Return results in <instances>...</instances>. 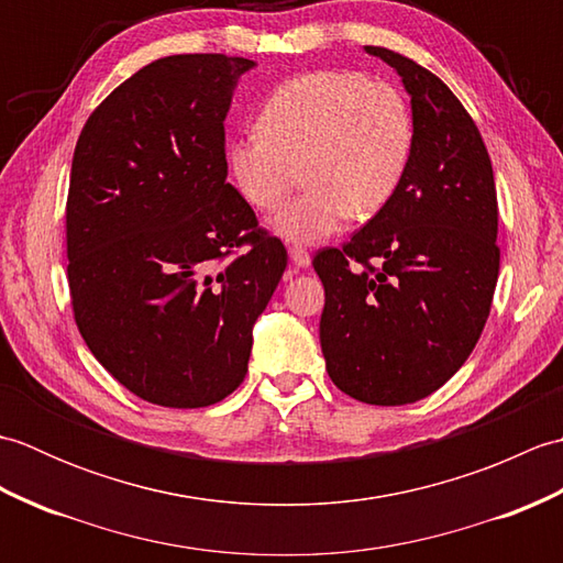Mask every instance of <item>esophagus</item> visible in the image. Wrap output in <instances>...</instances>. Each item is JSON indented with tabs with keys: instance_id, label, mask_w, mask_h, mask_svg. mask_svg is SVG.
<instances>
[{
	"instance_id": "34e87169",
	"label": "esophagus",
	"mask_w": 563,
	"mask_h": 563,
	"mask_svg": "<svg viewBox=\"0 0 563 563\" xmlns=\"http://www.w3.org/2000/svg\"><path fill=\"white\" fill-rule=\"evenodd\" d=\"M290 258L297 268H307L309 263H312V256H309V251L302 246H290Z\"/></svg>"
}]
</instances>
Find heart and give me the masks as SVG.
Returning <instances> with one entry per match:
<instances>
[{
  "label": "heart",
  "instance_id": "b5f03b06",
  "mask_svg": "<svg viewBox=\"0 0 563 563\" xmlns=\"http://www.w3.org/2000/svg\"><path fill=\"white\" fill-rule=\"evenodd\" d=\"M256 128L258 135L227 145V172L251 208L271 212L302 169L309 190L271 220V230L292 244H319L351 214H377L397 194L413 147L401 91L349 69H317L280 84L263 101Z\"/></svg>",
  "mask_w": 563,
  "mask_h": 563
}]
</instances>
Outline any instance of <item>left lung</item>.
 Instances as JSON below:
<instances>
[{
    "label": "left lung",
    "instance_id": "left-lung-1",
    "mask_svg": "<svg viewBox=\"0 0 563 563\" xmlns=\"http://www.w3.org/2000/svg\"><path fill=\"white\" fill-rule=\"evenodd\" d=\"M365 53L409 93L413 147L387 206L312 261L327 295L319 341L341 391L399 406L445 385L482 336L498 280V202L484 140L448 84L387 47Z\"/></svg>",
    "mask_w": 563,
    "mask_h": 563
}]
</instances>
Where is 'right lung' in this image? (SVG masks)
<instances>
[{
    "label": "right lung",
    "mask_w": 563,
    "mask_h": 563,
    "mask_svg": "<svg viewBox=\"0 0 563 563\" xmlns=\"http://www.w3.org/2000/svg\"><path fill=\"white\" fill-rule=\"evenodd\" d=\"M256 63L172 55L125 79L84 125L67 198V280L81 339L140 399L222 401L288 266L227 184L224 118ZM234 247H244L232 257Z\"/></svg>",
    "instance_id": "right-lung-1"
}]
</instances>
